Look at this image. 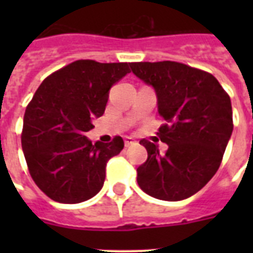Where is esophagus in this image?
Wrapping results in <instances>:
<instances>
[{
	"label": "esophagus",
	"instance_id": "esophagus-1",
	"mask_svg": "<svg viewBox=\"0 0 253 253\" xmlns=\"http://www.w3.org/2000/svg\"><path fill=\"white\" fill-rule=\"evenodd\" d=\"M135 143H136V140H134L132 138H128V136H127V138H125V146L126 147L132 146V144H135Z\"/></svg>",
	"mask_w": 253,
	"mask_h": 253
}]
</instances>
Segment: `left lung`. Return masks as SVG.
<instances>
[{
	"label": "left lung",
	"instance_id": "obj_1",
	"mask_svg": "<svg viewBox=\"0 0 253 253\" xmlns=\"http://www.w3.org/2000/svg\"><path fill=\"white\" fill-rule=\"evenodd\" d=\"M135 76L152 85L159 114L167 123L159 138L164 155L147 139L148 158L136 169L138 184L148 196L181 201L196 194L219 168L232 134L230 95L211 73L177 61L131 63Z\"/></svg>",
	"mask_w": 253,
	"mask_h": 253
}]
</instances>
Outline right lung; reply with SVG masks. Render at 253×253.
Segmentation results:
<instances>
[{"instance_id":"obj_1","label":"right lung","mask_w":253,"mask_h":253,"mask_svg":"<svg viewBox=\"0 0 253 253\" xmlns=\"http://www.w3.org/2000/svg\"><path fill=\"white\" fill-rule=\"evenodd\" d=\"M131 63L76 60L45 77L26 107L21 142L38 188L60 204H80L102 189L106 164L125 147L115 136H85L105 113L109 90L130 73Z\"/></svg>"}]
</instances>
